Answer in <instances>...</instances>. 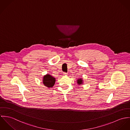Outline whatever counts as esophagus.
I'll return each mask as SVG.
<instances>
[{
	"mask_svg": "<svg viewBox=\"0 0 130 130\" xmlns=\"http://www.w3.org/2000/svg\"><path fill=\"white\" fill-rule=\"evenodd\" d=\"M63 75L64 76H65V75H67V73H66V72H64V73H63Z\"/></svg>",
	"mask_w": 130,
	"mask_h": 130,
	"instance_id": "esophagus-1",
	"label": "esophagus"
}]
</instances>
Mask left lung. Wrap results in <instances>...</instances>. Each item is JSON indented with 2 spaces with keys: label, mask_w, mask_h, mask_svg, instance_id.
Segmentation results:
<instances>
[{
  "label": "left lung",
  "mask_w": 130,
  "mask_h": 130,
  "mask_svg": "<svg viewBox=\"0 0 130 130\" xmlns=\"http://www.w3.org/2000/svg\"><path fill=\"white\" fill-rule=\"evenodd\" d=\"M77 83L79 84V85H81L83 83V80H82V79H78L77 80Z\"/></svg>",
  "instance_id": "left-lung-1"
}]
</instances>
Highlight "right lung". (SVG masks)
Segmentation results:
<instances>
[{
	"instance_id": "obj_1",
	"label": "right lung",
	"mask_w": 130,
	"mask_h": 130,
	"mask_svg": "<svg viewBox=\"0 0 130 130\" xmlns=\"http://www.w3.org/2000/svg\"><path fill=\"white\" fill-rule=\"evenodd\" d=\"M55 83V78L50 75L47 74L44 76L43 83L45 86L48 88L52 87Z\"/></svg>"
}]
</instances>
